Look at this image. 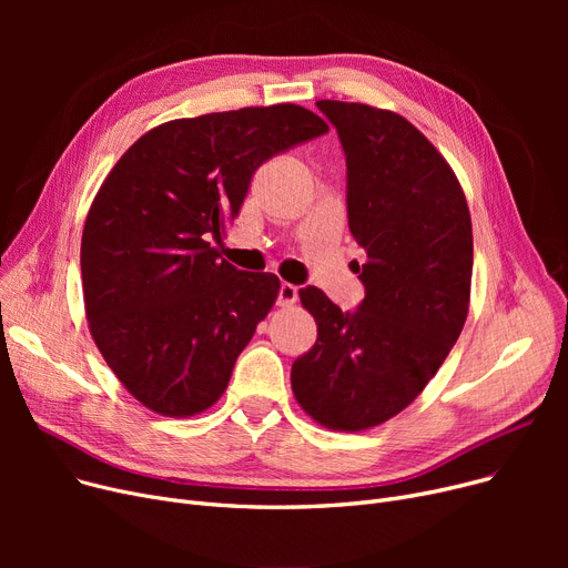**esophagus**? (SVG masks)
I'll list each match as a JSON object with an SVG mask.
<instances>
[{
	"mask_svg": "<svg viewBox=\"0 0 568 568\" xmlns=\"http://www.w3.org/2000/svg\"><path fill=\"white\" fill-rule=\"evenodd\" d=\"M296 296H300V290H296L292 283H283L278 290V306H283V308L294 306Z\"/></svg>",
	"mask_w": 568,
	"mask_h": 568,
	"instance_id": "34e87169",
	"label": "esophagus"
}]
</instances>
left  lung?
<instances>
[{"label": "left lung", "instance_id": "8db88e82", "mask_svg": "<svg viewBox=\"0 0 568 568\" xmlns=\"http://www.w3.org/2000/svg\"><path fill=\"white\" fill-rule=\"evenodd\" d=\"M317 108L345 149L366 296L343 313L322 290H300L317 341L290 379L315 424L359 433L414 403L456 345L469 311L471 219L456 172L405 116L345 101Z\"/></svg>", "mask_w": 568, "mask_h": 568}]
</instances>
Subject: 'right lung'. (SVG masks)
<instances>
[{
	"mask_svg": "<svg viewBox=\"0 0 568 568\" xmlns=\"http://www.w3.org/2000/svg\"><path fill=\"white\" fill-rule=\"evenodd\" d=\"M326 131L294 103L172 119L103 179L82 230L84 315L105 364L146 409L186 419L227 389L281 281L239 272L209 239L239 216L266 159Z\"/></svg>",
	"mask_w": 568,
	"mask_h": 568,
	"instance_id": "1",
	"label": "right lung"
}]
</instances>
